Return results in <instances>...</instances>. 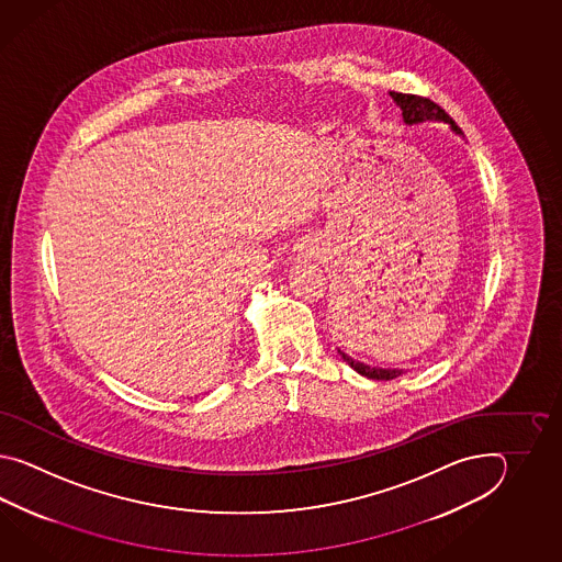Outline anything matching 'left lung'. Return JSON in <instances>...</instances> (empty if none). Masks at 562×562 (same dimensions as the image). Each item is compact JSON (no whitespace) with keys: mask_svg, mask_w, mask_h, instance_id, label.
<instances>
[{"mask_svg":"<svg viewBox=\"0 0 562 562\" xmlns=\"http://www.w3.org/2000/svg\"><path fill=\"white\" fill-rule=\"evenodd\" d=\"M392 100L402 110V116L407 126L412 124H419V122H446L450 126V131L458 134V136H464V132L458 128L454 120L450 119L442 108L438 106L436 102H431L430 98H422V95L414 94H402V92H390ZM337 353L341 356V359L346 361L347 366L351 370L358 371L359 375L368 378V380H394L400 378L402 373H406L404 370H395V368H371L368 363H361L358 359L349 358L347 353H344L341 349H337Z\"/></svg>","mask_w":562,"mask_h":562,"instance_id":"left-lung-1","label":"left lung"}]
</instances>
